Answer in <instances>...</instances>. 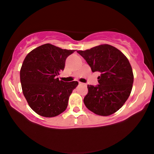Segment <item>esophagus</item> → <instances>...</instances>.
Wrapping results in <instances>:
<instances>
[{
  "label": "esophagus",
  "mask_w": 154,
  "mask_h": 154,
  "mask_svg": "<svg viewBox=\"0 0 154 154\" xmlns=\"http://www.w3.org/2000/svg\"><path fill=\"white\" fill-rule=\"evenodd\" d=\"M79 85H85V83H81V82H79Z\"/></svg>",
  "instance_id": "34e87169"
}]
</instances>
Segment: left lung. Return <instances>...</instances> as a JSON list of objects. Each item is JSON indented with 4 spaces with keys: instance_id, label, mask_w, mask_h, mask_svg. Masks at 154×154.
Returning <instances> with one entry per match:
<instances>
[{
    "instance_id": "8db88e82",
    "label": "left lung",
    "mask_w": 154,
    "mask_h": 154,
    "mask_svg": "<svg viewBox=\"0 0 154 154\" xmlns=\"http://www.w3.org/2000/svg\"><path fill=\"white\" fill-rule=\"evenodd\" d=\"M92 72H99V84L88 85V92L83 102L96 115L108 116L118 111L128 98L134 75L128 60L113 46L107 44L85 51H77Z\"/></svg>"
}]
</instances>
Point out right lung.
Instances as JSON below:
<instances>
[{
    "label": "right lung",
    "instance_id": "add662e5",
    "mask_svg": "<svg viewBox=\"0 0 154 154\" xmlns=\"http://www.w3.org/2000/svg\"><path fill=\"white\" fill-rule=\"evenodd\" d=\"M75 51L47 43L26 56L20 70V82L28 105L37 114L52 118L66 110L78 82H64L57 76L64 70L67 57Z\"/></svg>",
    "mask_w": 154,
    "mask_h": 154
}]
</instances>
